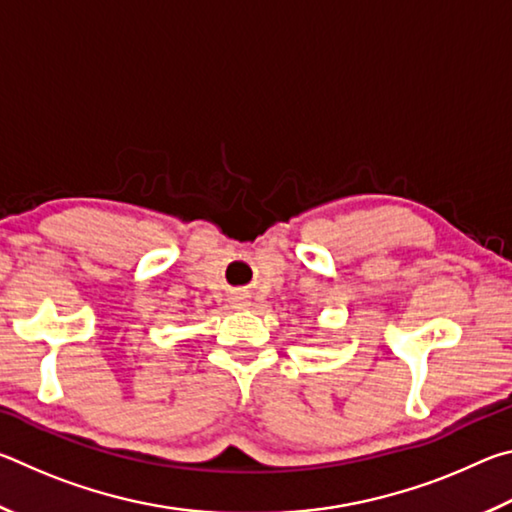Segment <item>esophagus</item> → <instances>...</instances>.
<instances>
[{
    "mask_svg": "<svg viewBox=\"0 0 512 512\" xmlns=\"http://www.w3.org/2000/svg\"><path fill=\"white\" fill-rule=\"evenodd\" d=\"M237 307H239V309H241V307H246V302H241V300H239V305H237Z\"/></svg>",
    "mask_w": 512,
    "mask_h": 512,
    "instance_id": "1",
    "label": "esophagus"
}]
</instances>
